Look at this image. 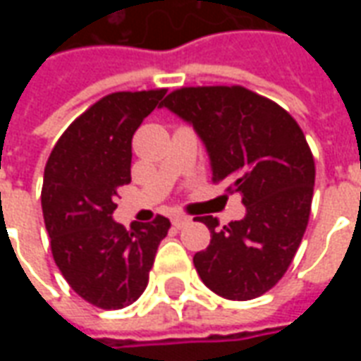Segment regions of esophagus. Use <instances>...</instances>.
<instances>
[{"label": "esophagus", "instance_id": "obj_1", "mask_svg": "<svg viewBox=\"0 0 361 361\" xmlns=\"http://www.w3.org/2000/svg\"><path fill=\"white\" fill-rule=\"evenodd\" d=\"M172 224L181 230V228H185L191 224V219H189V216H183V214H176V216L172 219Z\"/></svg>", "mask_w": 361, "mask_h": 361}]
</instances>
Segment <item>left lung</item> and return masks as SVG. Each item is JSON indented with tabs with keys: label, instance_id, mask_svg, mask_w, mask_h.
I'll return each instance as SVG.
<instances>
[{
	"label": "left lung",
	"instance_id": "left-lung-1",
	"mask_svg": "<svg viewBox=\"0 0 361 361\" xmlns=\"http://www.w3.org/2000/svg\"><path fill=\"white\" fill-rule=\"evenodd\" d=\"M168 108L193 126L204 142L212 181H230L245 216L211 230V243L193 257L204 286L226 300H253L279 282L307 228L315 162L290 114L243 87H183L166 96Z\"/></svg>",
	"mask_w": 361,
	"mask_h": 361
}]
</instances>
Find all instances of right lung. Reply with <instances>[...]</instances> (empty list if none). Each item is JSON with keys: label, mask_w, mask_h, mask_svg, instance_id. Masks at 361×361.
Segmentation results:
<instances>
[{"label": "right lung", "mask_w": 361, "mask_h": 361, "mask_svg": "<svg viewBox=\"0 0 361 361\" xmlns=\"http://www.w3.org/2000/svg\"><path fill=\"white\" fill-rule=\"evenodd\" d=\"M166 89L111 92L59 137L44 168L42 212L56 265L85 302L121 310L145 292L170 220L111 219L118 189L131 181V141Z\"/></svg>", "instance_id": "right-lung-1"}]
</instances>
